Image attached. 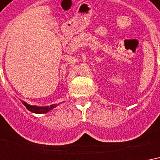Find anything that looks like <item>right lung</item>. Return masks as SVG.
Instances as JSON below:
<instances>
[{"label": "right lung", "instance_id": "obj_1", "mask_svg": "<svg viewBox=\"0 0 160 160\" xmlns=\"http://www.w3.org/2000/svg\"><path fill=\"white\" fill-rule=\"evenodd\" d=\"M22 102V104H24V106L27 108V109L31 111L33 113H47L51 110H52L54 108L58 107V105L60 103H54V104H52L50 106H43V107H41V106H37V105H31L28 104L27 102H26L23 100H21Z\"/></svg>", "mask_w": 160, "mask_h": 160}]
</instances>
